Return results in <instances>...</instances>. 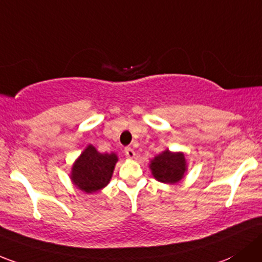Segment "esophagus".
Listing matches in <instances>:
<instances>
[{"label": "esophagus", "mask_w": 262, "mask_h": 262, "mask_svg": "<svg viewBox=\"0 0 262 262\" xmlns=\"http://www.w3.org/2000/svg\"><path fill=\"white\" fill-rule=\"evenodd\" d=\"M124 152H125V156L128 157V158H134V156H136V152H134L130 147H126L125 149H124Z\"/></svg>", "instance_id": "1"}]
</instances>
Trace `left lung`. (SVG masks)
I'll return each mask as SVG.
<instances>
[{"instance_id": "1", "label": "left lung", "mask_w": 262, "mask_h": 262, "mask_svg": "<svg viewBox=\"0 0 262 262\" xmlns=\"http://www.w3.org/2000/svg\"><path fill=\"white\" fill-rule=\"evenodd\" d=\"M150 169L157 181L177 183L186 172V159L183 153H172L167 149L150 162Z\"/></svg>"}]
</instances>
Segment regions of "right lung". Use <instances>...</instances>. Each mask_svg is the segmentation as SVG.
<instances>
[{
  "label": "right lung",
  "mask_w": 262,
  "mask_h": 262,
  "mask_svg": "<svg viewBox=\"0 0 262 262\" xmlns=\"http://www.w3.org/2000/svg\"><path fill=\"white\" fill-rule=\"evenodd\" d=\"M117 161L114 153H99L93 145H88L74 163L71 180L81 191L93 193L109 183Z\"/></svg>",
  "instance_id": "obj_1"
}]
</instances>
